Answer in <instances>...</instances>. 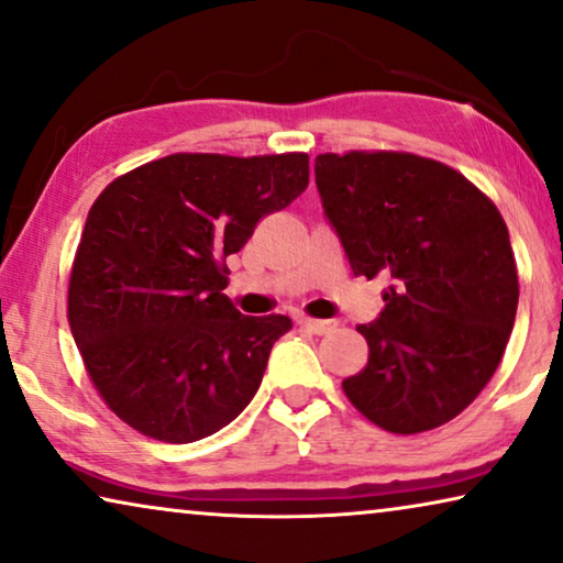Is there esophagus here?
Listing matches in <instances>:
<instances>
[{"instance_id": "esophagus-1", "label": "esophagus", "mask_w": 563, "mask_h": 563, "mask_svg": "<svg viewBox=\"0 0 563 563\" xmlns=\"http://www.w3.org/2000/svg\"><path fill=\"white\" fill-rule=\"evenodd\" d=\"M299 324H301V328H305V330L314 332V335H324V332L335 330V322H330V320H312V317H301Z\"/></svg>"}]
</instances>
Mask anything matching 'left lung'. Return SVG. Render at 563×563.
<instances>
[{"mask_svg": "<svg viewBox=\"0 0 563 563\" xmlns=\"http://www.w3.org/2000/svg\"><path fill=\"white\" fill-rule=\"evenodd\" d=\"M324 216L355 276H380L368 363L342 380L376 427L419 434L475 401L508 345L518 268L500 210L467 177L409 152L320 154Z\"/></svg>", "mask_w": 563, "mask_h": 563, "instance_id": "obj_1", "label": "left lung"}]
</instances>
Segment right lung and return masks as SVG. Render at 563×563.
Instances as JSON below:
<instances>
[{
	"instance_id": "obj_1",
	"label": "right lung",
	"mask_w": 563,
	"mask_h": 563,
	"mask_svg": "<svg viewBox=\"0 0 563 563\" xmlns=\"http://www.w3.org/2000/svg\"><path fill=\"white\" fill-rule=\"evenodd\" d=\"M309 185L305 152L169 154L121 175L88 210L68 322L106 406L167 444L216 434L262 386L291 320L246 317L225 258Z\"/></svg>"
}]
</instances>
